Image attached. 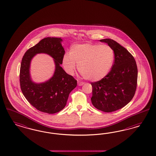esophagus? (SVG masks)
<instances>
[{
    "mask_svg": "<svg viewBox=\"0 0 156 156\" xmlns=\"http://www.w3.org/2000/svg\"><path fill=\"white\" fill-rule=\"evenodd\" d=\"M77 84L79 86H81L84 84V83L81 82V81H77Z\"/></svg>",
    "mask_w": 156,
    "mask_h": 156,
    "instance_id": "obj_1",
    "label": "esophagus"
}]
</instances>
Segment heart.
<instances>
[{"instance_id": "b5f03b06", "label": "heart", "mask_w": 156, "mask_h": 156, "mask_svg": "<svg viewBox=\"0 0 156 156\" xmlns=\"http://www.w3.org/2000/svg\"><path fill=\"white\" fill-rule=\"evenodd\" d=\"M114 60V51L110 46L84 44L72 46L69 55L63 57L62 65L68 74L73 75L77 64L86 79L95 82L108 74Z\"/></svg>"}]
</instances>
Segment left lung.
Returning <instances> with one entry per match:
<instances>
[{
    "label": "left lung",
    "mask_w": 156,
    "mask_h": 156,
    "mask_svg": "<svg viewBox=\"0 0 156 156\" xmlns=\"http://www.w3.org/2000/svg\"><path fill=\"white\" fill-rule=\"evenodd\" d=\"M114 52V63L106 77L92 82L91 102L97 109L111 112L127 105L136 92L138 69L136 60L130 53L111 39H103Z\"/></svg>",
    "instance_id": "1"
}]
</instances>
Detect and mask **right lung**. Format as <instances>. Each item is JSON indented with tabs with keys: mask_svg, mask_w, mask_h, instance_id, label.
I'll return each mask as SVG.
<instances>
[{
	"mask_svg": "<svg viewBox=\"0 0 156 156\" xmlns=\"http://www.w3.org/2000/svg\"><path fill=\"white\" fill-rule=\"evenodd\" d=\"M61 38L47 37L26 51L20 65V88L26 99L35 108L48 114L62 110L66 105L70 92L77 86V80L61 66L65 54ZM51 56L55 65L54 75L48 81L37 83L31 79L30 64L37 54Z\"/></svg>",
	"mask_w": 156,
	"mask_h": 156,
	"instance_id": "obj_1",
	"label": "right lung"
}]
</instances>
